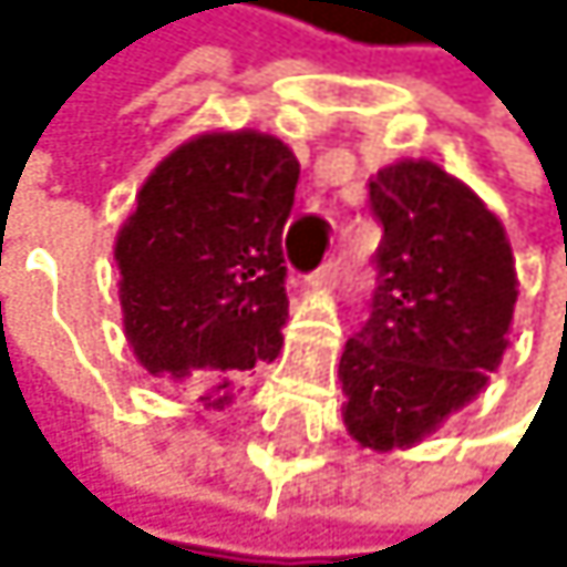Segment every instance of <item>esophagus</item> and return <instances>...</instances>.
<instances>
[{"label": "esophagus", "instance_id": "obj_1", "mask_svg": "<svg viewBox=\"0 0 567 567\" xmlns=\"http://www.w3.org/2000/svg\"><path fill=\"white\" fill-rule=\"evenodd\" d=\"M340 278H343V261H340V258H330V261H326V265L309 278V286H316V289H333V286H340Z\"/></svg>", "mask_w": 567, "mask_h": 567}]
</instances>
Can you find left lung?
Returning a JSON list of instances; mask_svg holds the SVG:
<instances>
[{
	"mask_svg": "<svg viewBox=\"0 0 567 567\" xmlns=\"http://www.w3.org/2000/svg\"><path fill=\"white\" fill-rule=\"evenodd\" d=\"M384 241L370 319L340 357L343 425L363 449L419 445L466 408L504 360L517 306L507 230L429 159L370 179Z\"/></svg>",
	"mask_w": 567,
	"mask_h": 567,
	"instance_id": "left-lung-1",
	"label": "left lung"
}]
</instances>
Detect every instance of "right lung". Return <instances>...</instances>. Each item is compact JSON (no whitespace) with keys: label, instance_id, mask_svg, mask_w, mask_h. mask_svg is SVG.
<instances>
[{"label":"right lung","instance_id":"obj_1","mask_svg":"<svg viewBox=\"0 0 567 567\" xmlns=\"http://www.w3.org/2000/svg\"><path fill=\"white\" fill-rule=\"evenodd\" d=\"M299 159L265 132H200L142 183L115 237L125 340L152 378L230 404L289 319L281 230Z\"/></svg>","mask_w":567,"mask_h":567}]
</instances>
